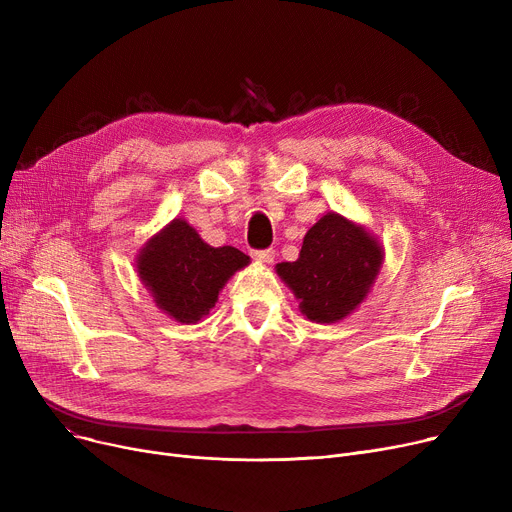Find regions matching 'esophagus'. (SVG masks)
I'll use <instances>...</instances> for the list:
<instances>
[{
    "mask_svg": "<svg viewBox=\"0 0 512 512\" xmlns=\"http://www.w3.org/2000/svg\"><path fill=\"white\" fill-rule=\"evenodd\" d=\"M251 257L257 259L259 263H272L276 257V251L274 249H257V251H251Z\"/></svg>",
    "mask_w": 512,
    "mask_h": 512,
    "instance_id": "obj_1",
    "label": "esophagus"
}]
</instances>
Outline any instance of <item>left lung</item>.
Here are the masks:
<instances>
[{
  "instance_id": "obj_1",
  "label": "left lung",
  "mask_w": 512,
  "mask_h": 512,
  "mask_svg": "<svg viewBox=\"0 0 512 512\" xmlns=\"http://www.w3.org/2000/svg\"><path fill=\"white\" fill-rule=\"evenodd\" d=\"M380 265L378 242L342 215L328 213L305 234L299 259L278 263L276 272L311 321L334 324L367 297Z\"/></svg>"
}]
</instances>
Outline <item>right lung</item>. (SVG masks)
<instances>
[{
  "label": "right lung",
  "instance_id": "1",
  "mask_svg": "<svg viewBox=\"0 0 512 512\" xmlns=\"http://www.w3.org/2000/svg\"><path fill=\"white\" fill-rule=\"evenodd\" d=\"M249 257L234 247H209L184 220L153 236L139 257V276L155 303L180 324H197L218 301L228 278Z\"/></svg>",
  "mask_w": 512,
  "mask_h": 512
}]
</instances>
